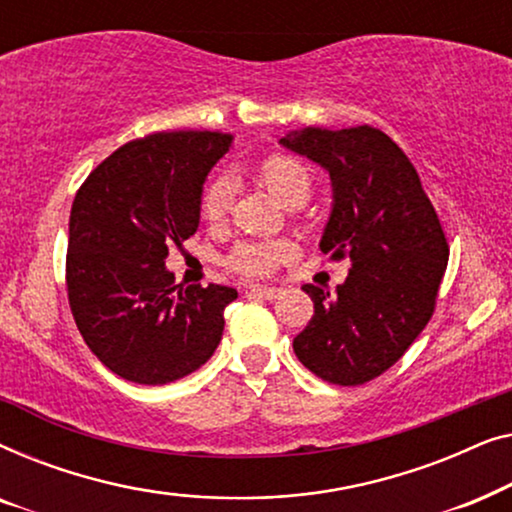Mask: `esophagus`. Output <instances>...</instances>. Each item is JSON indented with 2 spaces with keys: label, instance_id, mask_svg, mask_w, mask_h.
Wrapping results in <instances>:
<instances>
[{
  "label": "esophagus",
  "instance_id": "34e87169",
  "mask_svg": "<svg viewBox=\"0 0 512 512\" xmlns=\"http://www.w3.org/2000/svg\"><path fill=\"white\" fill-rule=\"evenodd\" d=\"M251 293H256V296H261L265 300H277L282 296V289H277V286H261V284H251L249 286Z\"/></svg>",
  "mask_w": 512,
  "mask_h": 512
}]
</instances>
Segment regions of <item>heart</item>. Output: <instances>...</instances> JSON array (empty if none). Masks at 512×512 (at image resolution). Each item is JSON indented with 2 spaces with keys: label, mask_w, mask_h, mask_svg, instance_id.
<instances>
[{
  "label": "heart",
  "mask_w": 512,
  "mask_h": 512,
  "mask_svg": "<svg viewBox=\"0 0 512 512\" xmlns=\"http://www.w3.org/2000/svg\"><path fill=\"white\" fill-rule=\"evenodd\" d=\"M261 179L272 198H277L284 207L303 205L312 191V172L307 165L291 156H272L261 167ZM235 198V181L228 174H219L212 184L207 186L205 198H202V214L207 221L219 223L228 216ZM291 254L289 242H258V244H240L230 254V268L242 272V275L261 277L275 270L279 261Z\"/></svg>",
  "instance_id": "heart-1"
}]
</instances>
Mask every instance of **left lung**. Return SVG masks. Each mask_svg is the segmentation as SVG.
Masks as SVG:
<instances>
[{
	"mask_svg": "<svg viewBox=\"0 0 512 512\" xmlns=\"http://www.w3.org/2000/svg\"><path fill=\"white\" fill-rule=\"evenodd\" d=\"M279 144L328 172L319 249L352 263L335 293L303 286L314 317L293 352L321 380L356 387L394 366L429 324L450 247L417 170L382 130L310 125Z\"/></svg>",
	"mask_w": 512,
	"mask_h": 512,
	"instance_id": "8db88e82",
	"label": "left lung"
}]
</instances>
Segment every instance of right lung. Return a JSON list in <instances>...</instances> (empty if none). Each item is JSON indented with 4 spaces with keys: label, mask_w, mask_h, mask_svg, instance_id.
Returning <instances> with one entry per match:
<instances>
[{
    "label": "right lung",
    "mask_w": 512,
    "mask_h": 512,
    "mask_svg": "<svg viewBox=\"0 0 512 512\" xmlns=\"http://www.w3.org/2000/svg\"><path fill=\"white\" fill-rule=\"evenodd\" d=\"M233 135L156 132L90 172L69 216L67 291L97 359L123 380L170 384L216 352L230 286L174 284L165 268L200 223L202 186Z\"/></svg>",
    "instance_id": "right-lung-1"
}]
</instances>
